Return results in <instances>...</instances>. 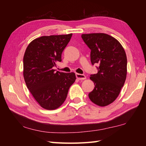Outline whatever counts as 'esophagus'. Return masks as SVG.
Segmentation results:
<instances>
[{
    "label": "esophagus",
    "instance_id": "obj_1",
    "mask_svg": "<svg viewBox=\"0 0 146 146\" xmlns=\"http://www.w3.org/2000/svg\"><path fill=\"white\" fill-rule=\"evenodd\" d=\"M76 77L77 79H78L80 80L86 79V76L85 75H82V74H79V73H76Z\"/></svg>",
    "mask_w": 146,
    "mask_h": 146
}]
</instances>
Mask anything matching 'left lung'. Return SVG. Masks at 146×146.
I'll list each match as a JSON object with an SVG mask.
<instances>
[{
	"label": "left lung",
	"instance_id": "obj_1",
	"mask_svg": "<svg viewBox=\"0 0 146 146\" xmlns=\"http://www.w3.org/2000/svg\"><path fill=\"white\" fill-rule=\"evenodd\" d=\"M82 38L91 49L92 64H99L98 73L90 77L95 87L89 98L98 106H107L116 100L125 82V50L119 41L107 34H83Z\"/></svg>",
	"mask_w": 146,
	"mask_h": 146
}]
</instances>
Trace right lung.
Returning <instances> with one entry per match:
<instances>
[{
	"instance_id": "1",
	"label": "right lung",
	"mask_w": 146,
	"mask_h": 146,
	"mask_svg": "<svg viewBox=\"0 0 146 146\" xmlns=\"http://www.w3.org/2000/svg\"><path fill=\"white\" fill-rule=\"evenodd\" d=\"M72 34L41 36L31 42L23 58L24 81L33 97L46 110H54L64 103L70 86L75 82V73L56 71V63L61 61V54Z\"/></svg>"
}]
</instances>
